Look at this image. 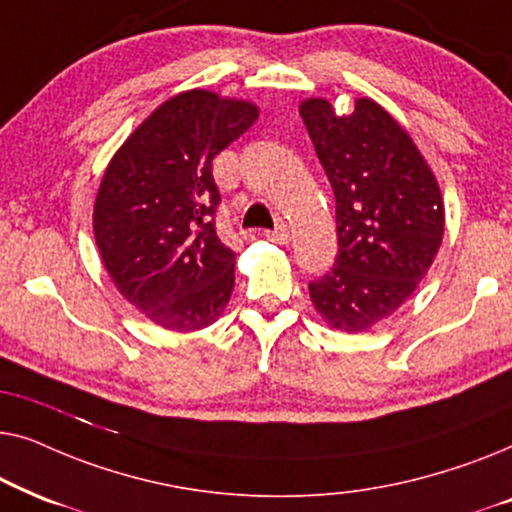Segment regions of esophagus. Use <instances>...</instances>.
<instances>
[{
  "label": "esophagus",
  "instance_id": "1",
  "mask_svg": "<svg viewBox=\"0 0 512 512\" xmlns=\"http://www.w3.org/2000/svg\"><path fill=\"white\" fill-rule=\"evenodd\" d=\"M265 237H268V240H272V242H277V244H286L291 240V233H289V228H286V223H279L275 230H268Z\"/></svg>",
  "mask_w": 512,
  "mask_h": 512
}]
</instances>
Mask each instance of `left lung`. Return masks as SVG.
<instances>
[{
  "instance_id": "1",
  "label": "left lung",
  "mask_w": 512,
  "mask_h": 512,
  "mask_svg": "<svg viewBox=\"0 0 512 512\" xmlns=\"http://www.w3.org/2000/svg\"><path fill=\"white\" fill-rule=\"evenodd\" d=\"M300 116L333 186L338 226V256L310 282L312 305L331 328L363 333L429 272L445 233L443 193L408 130L370 97L347 116L307 97Z\"/></svg>"
}]
</instances>
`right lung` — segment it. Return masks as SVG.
<instances>
[{
  "label": "right lung",
  "instance_id": "right-lung-1",
  "mask_svg": "<svg viewBox=\"0 0 512 512\" xmlns=\"http://www.w3.org/2000/svg\"><path fill=\"white\" fill-rule=\"evenodd\" d=\"M258 118L254 102L184 90L137 125L104 170L93 209L102 263L151 324L193 333L226 310L235 254L219 240L212 160Z\"/></svg>",
  "mask_w": 512,
  "mask_h": 512
}]
</instances>
